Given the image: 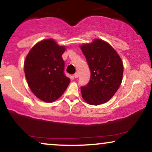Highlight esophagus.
Returning a JSON list of instances; mask_svg holds the SVG:
<instances>
[{"mask_svg":"<svg viewBox=\"0 0 152 152\" xmlns=\"http://www.w3.org/2000/svg\"><path fill=\"white\" fill-rule=\"evenodd\" d=\"M74 77L76 78H77L78 77V73H77V72L75 73V74H74Z\"/></svg>","mask_w":152,"mask_h":152,"instance_id":"1","label":"esophagus"}]
</instances>
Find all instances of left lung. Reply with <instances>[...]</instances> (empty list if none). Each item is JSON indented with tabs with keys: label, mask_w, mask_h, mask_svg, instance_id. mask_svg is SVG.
Returning a JSON list of instances; mask_svg holds the SVG:
<instances>
[{
	"label": "left lung",
	"mask_w": 152,
	"mask_h": 152,
	"mask_svg": "<svg viewBox=\"0 0 152 152\" xmlns=\"http://www.w3.org/2000/svg\"><path fill=\"white\" fill-rule=\"evenodd\" d=\"M91 71L87 85L81 86L83 100L92 105L106 103L121 85L123 64L116 51L108 43L96 39L81 46Z\"/></svg>",
	"instance_id": "8db88e82"
}]
</instances>
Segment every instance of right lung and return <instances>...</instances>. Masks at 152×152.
<instances>
[{"label": "right lung", "mask_w": 152, "mask_h": 152, "mask_svg": "<svg viewBox=\"0 0 152 152\" xmlns=\"http://www.w3.org/2000/svg\"><path fill=\"white\" fill-rule=\"evenodd\" d=\"M64 46L52 39L42 40L31 49L25 58L24 69L27 83L39 99L52 103L62 96L70 79L65 76Z\"/></svg>", "instance_id": "add662e5"}]
</instances>
